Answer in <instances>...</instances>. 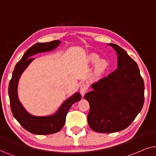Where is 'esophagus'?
<instances>
[{
    "label": "esophagus",
    "mask_w": 156,
    "mask_h": 156,
    "mask_svg": "<svg viewBox=\"0 0 156 156\" xmlns=\"http://www.w3.org/2000/svg\"><path fill=\"white\" fill-rule=\"evenodd\" d=\"M80 92H81L82 95H84L85 93H86V91L88 90V86L85 83H83L80 85Z\"/></svg>",
    "instance_id": "34e87169"
}]
</instances>
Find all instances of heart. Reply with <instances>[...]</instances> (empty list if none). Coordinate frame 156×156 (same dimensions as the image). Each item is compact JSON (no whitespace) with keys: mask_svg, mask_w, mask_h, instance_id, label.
<instances>
[{"mask_svg":"<svg viewBox=\"0 0 156 156\" xmlns=\"http://www.w3.org/2000/svg\"><path fill=\"white\" fill-rule=\"evenodd\" d=\"M90 62L96 64V72L98 73H101L104 71L105 68L107 67L106 62L104 61H99V57L97 55H92L90 56Z\"/></svg>","mask_w":156,"mask_h":156,"instance_id":"obj_1","label":"heart"}]
</instances>
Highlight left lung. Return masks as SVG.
<instances>
[{
	"instance_id": "8db88e82",
	"label": "left lung",
	"mask_w": 156,
	"mask_h": 156,
	"mask_svg": "<svg viewBox=\"0 0 156 156\" xmlns=\"http://www.w3.org/2000/svg\"><path fill=\"white\" fill-rule=\"evenodd\" d=\"M118 55V68L93 83L85 95L90 105L88 123L93 131L104 133L128 128L144 103L145 86L136 62L114 43H108Z\"/></svg>"
}]
</instances>
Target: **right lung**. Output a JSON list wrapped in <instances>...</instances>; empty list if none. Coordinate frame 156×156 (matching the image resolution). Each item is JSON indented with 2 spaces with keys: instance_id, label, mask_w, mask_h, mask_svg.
Listing matches in <instances>:
<instances>
[{
  "instance_id": "obj_1",
  "label": "right lung",
  "mask_w": 156,
  "mask_h": 156,
  "mask_svg": "<svg viewBox=\"0 0 156 156\" xmlns=\"http://www.w3.org/2000/svg\"><path fill=\"white\" fill-rule=\"evenodd\" d=\"M60 43V41H53L47 43H36L33 46L29 48L23 55L22 58L16 65L12 74V78L10 80L8 86V95L12 113L22 127L31 133L49 135L60 131L65 124L66 115L70 107L73 103L78 102L81 99V95L80 93H76L66 100L56 113L53 115L43 117H38L29 114L24 109L18 100L17 93L18 80L22 73L34 59L33 58H30L31 55L41 52L52 51L55 49Z\"/></svg>"
}]
</instances>
